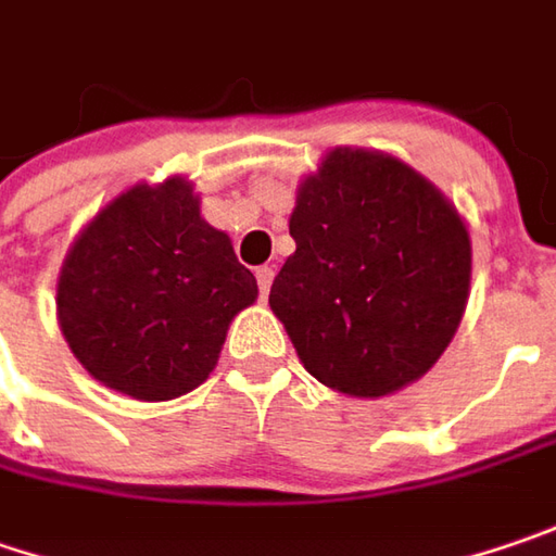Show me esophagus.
I'll return each mask as SVG.
<instances>
[{
    "label": "esophagus",
    "instance_id": "obj_1",
    "mask_svg": "<svg viewBox=\"0 0 556 556\" xmlns=\"http://www.w3.org/2000/svg\"><path fill=\"white\" fill-rule=\"evenodd\" d=\"M271 278H275V268H271V265H260V268H256V281H260V293H263V296H268Z\"/></svg>",
    "mask_w": 556,
    "mask_h": 556
}]
</instances>
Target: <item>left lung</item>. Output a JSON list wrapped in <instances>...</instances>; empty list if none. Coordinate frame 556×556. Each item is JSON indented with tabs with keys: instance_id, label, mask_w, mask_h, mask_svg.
Instances as JSON below:
<instances>
[{
	"instance_id": "left-lung-1",
	"label": "left lung",
	"mask_w": 556,
	"mask_h": 556,
	"mask_svg": "<svg viewBox=\"0 0 556 556\" xmlns=\"http://www.w3.org/2000/svg\"><path fill=\"white\" fill-rule=\"evenodd\" d=\"M291 237L268 306L306 372L350 397L429 372L472 275L469 231L434 184L394 155L338 147L300 184Z\"/></svg>"
}]
</instances>
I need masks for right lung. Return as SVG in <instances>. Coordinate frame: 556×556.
I'll return each mask as SVG.
<instances>
[{
    "label": "right lung",
    "mask_w": 556,
    "mask_h": 556,
    "mask_svg": "<svg viewBox=\"0 0 556 556\" xmlns=\"http://www.w3.org/2000/svg\"><path fill=\"white\" fill-rule=\"evenodd\" d=\"M231 237L200 215L193 184H134L71 243L55 309L71 353L112 391L172 401L200 388L228 325L256 300Z\"/></svg>",
    "instance_id": "add662e5"
}]
</instances>
